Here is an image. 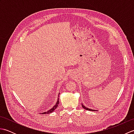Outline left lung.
<instances>
[{"instance_id": "8db88e82", "label": "left lung", "mask_w": 134, "mask_h": 134, "mask_svg": "<svg viewBox=\"0 0 134 134\" xmlns=\"http://www.w3.org/2000/svg\"><path fill=\"white\" fill-rule=\"evenodd\" d=\"M82 107H83L85 109H86V110H92V111H97V110H93V109H89V108H86V107H85L84 105L82 104Z\"/></svg>"}]
</instances>
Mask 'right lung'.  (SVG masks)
Wrapping results in <instances>:
<instances>
[{
  "mask_svg": "<svg viewBox=\"0 0 134 134\" xmlns=\"http://www.w3.org/2000/svg\"><path fill=\"white\" fill-rule=\"evenodd\" d=\"M59 94H60V93H59ZM59 103V98H58V101H57V102H56V104H55V105H54L53 107L51 108V109H49V110H48V111H47V112H45L42 113V114H43V115H44V114H49V113H52V112H53V111L55 110L56 109L57 107H58Z\"/></svg>",
  "mask_w": 134,
  "mask_h": 134,
  "instance_id": "add662e5",
  "label": "right lung"
}]
</instances>
